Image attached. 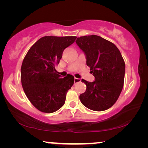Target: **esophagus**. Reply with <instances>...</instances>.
I'll return each instance as SVG.
<instances>
[{
    "instance_id": "esophagus-1",
    "label": "esophagus",
    "mask_w": 148,
    "mask_h": 148,
    "mask_svg": "<svg viewBox=\"0 0 148 148\" xmlns=\"http://www.w3.org/2000/svg\"><path fill=\"white\" fill-rule=\"evenodd\" d=\"M81 82V79L76 78V77H75V78H74V84L79 83V82Z\"/></svg>"
}]
</instances>
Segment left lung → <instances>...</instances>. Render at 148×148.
Instances as JSON below:
<instances>
[{"label": "left lung", "mask_w": 148, "mask_h": 148, "mask_svg": "<svg viewBox=\"0 0 148 148\" xmlns=\"http://www.w3.org/2000/svg\"><path fill=\"white\" fill-rule=\"evenodd\" d=\"M77 46L86 56L87 65L95 81L84 79L86 91L79 95L83 105L94 111L111 108L118 99L123 87L125 64L116 45L97 35L77 38Z\"/></svg>", "instance_id": "1"}]
</instances>
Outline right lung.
<instances>
[{
	"mask_svg": "<svg viewBox=\"0 0 148 148\" xmlns=\"http://www.w3.org/2000/svg\"><path fill=\"white\" fill-rule=\"evenodd\" d=\"M76 38L44 36L32 45L25 57L21 69L22 87L30 102L40 112L53 113L64 104L74 77L68 74L62 78L55 66L59 63L64 49Z\"/></svg>",
	"mask_w": 148,
	"mask_h": 148,
	"instance_id": "1",
	"label": "right lung"
}]
</instances>
